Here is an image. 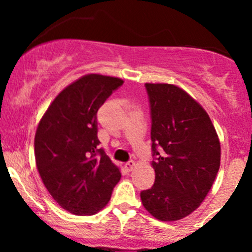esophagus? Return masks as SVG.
I'll return each mask as SVG.
<instances>
[{"label": "esophagus", "mask_w": 252, "mask_h": 252, "mask_svg": "<svg viewBox=\"0 0 252 252\" xmlns=\"http://www.w3.org/2000/svg\"><path fill=\"white\" fill-rule=\"evenodd\" d=\"M124 167H126V169L128 170V172H131V170L134 169L135 167H136V163H135L132 160H130V161H128V162H126V164H124Z\"/></svg>", "instance_id": "esophagus-1"}]
</instances>
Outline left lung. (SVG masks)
I'll return each mask as SVG.
<instances>
[{"label": "left lung", "instance_id": "1", "mask_svg": "<svg viewBox=\"0 0 252 252\" xmlns=\"http://www.w3.org/2000/svg\"><path fill=\"white\" fill-rule=\"evenodd\" d=\"M155 182L141 192L150 215L174 221L199 207L220 166V143L209 115L187 92L148 84Z\"/></svg>", "mask_w": 252, "mask_h": 252}]
</instances>
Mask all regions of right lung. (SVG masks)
Instances as JSON below:
<instances>
[{"label": "right lung", "instance_id": "obj_1", "mask_svg": "<svg viewBox=\"0 0 252 252\" xmlns=\"http://www.w3.org/2000/svg\"><path fill=\"white\" fill-rule=\"evenodd\" d=\"M120 78L88 74L63 89L37 126L34 150L43 185L63 210L91 216L108 204L120 169L99 148L97 112Z\"/></svg>", "mask_w": 252, "mask_h": 252}]
</instances>
